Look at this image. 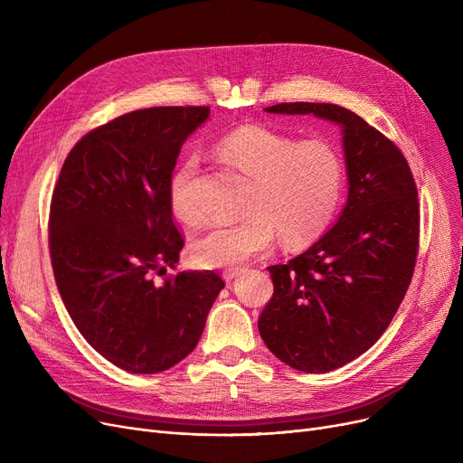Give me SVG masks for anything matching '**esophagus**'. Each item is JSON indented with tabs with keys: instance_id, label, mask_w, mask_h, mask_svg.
Instances as JSON below:
<instances>
[{
	"instance_id": "esophagus-1",
	"label": "esophagus",
	"mask_w": 463,
	"mask_h": 463,
	"mask_svg": "<svg viewBox=\"0 0 463 463\" xmlns=\"http://www.w3.org/2000/svg\"><path fill=\"white\" fill-rule=\"evenodd\" d=\"M240 272H241V270H238V269L223 270V279H225V281H232L234 278H238V276H240Z\"/></svg>"
}]
</instances>
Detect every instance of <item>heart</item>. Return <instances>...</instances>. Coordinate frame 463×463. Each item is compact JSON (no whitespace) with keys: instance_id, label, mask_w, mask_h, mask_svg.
Wrapping results in <instances>:
<instances>
[{"instance_id":"heart-1","label":"heart","mask_w":463,"mask_h":463,"mask_svg":"<svg viewBox=\"0 0 463 463\" xmlns=\"http://www.w3.org/2000/svg\"><path fill=\"white\" fill-rule=\"evenodd\" d=\"M217 154L251 180L246 219L217 225L193 241L191 253L206 269H234L270 251L276 231L288 244L319 236L337 210L344 165L323 140L287 137L264 126H241L217 142ZM199 159L185 157L168 178V204L185 225L201 222L194 199Z\"/></svg>"}]
</instances>
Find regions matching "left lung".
<instances>
[{
	"label": "left lung",
	"instance_id": "1",
	"mask_svg": "<svg viewBox=\"0 0 463 463\" xmlns=\"http://www.w3.org/2000/svg\"><path fill=\"white\" fill-rule=\"evenodd\" d=\"M264 110L342 129L347 203L311 248L269 266L274 295L259 317L266 347L287 366L326 373L366 353L407 293L419 251L417 187L396 144L354 112L330 103Z\"/></svg>",
	"mask_w": 463,
	"mask_h": 463
}]
</instances>
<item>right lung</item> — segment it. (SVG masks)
Listing matches in <instances>:
<instances>
[{"label":"right lung","instance_id":"add662e5","mask_svg":"<svg viewBox=\"0 0 463 463\" xmlns=\"http://www.w3.org/2000/svg\"><path fill=\"white\" fill-rule=\"evenodd\" d=\"M208 107H156L119 116L67 156L51 204V257L72 323L114 366L159 373L203 335L225 287L212 270L175 269L184 238L168 204L182 144Z\"/></svg>","mask_w":463,"mask_h":463}]
</instances>
